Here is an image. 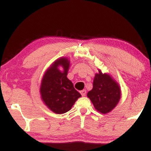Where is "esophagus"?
<instances>
[{
  "label": "esophagus",
  "mask_w": 151,
  "mask_h": 151,
  "mask_svg": "<svg viewBox=\"0 0 151 151\" xmlns=\"http://www.w3.org/2000/svg\"><path fill=\"white\" fill-rule=\"evenodd\" d=\"M80 93H81V96H85L86 94V90L84 89V90H82V91H81Z\"/></svg>",
  "instance_id": "34e87169"
}]
</instances>
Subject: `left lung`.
<instances>
[{"label":"left lung","mask_w":151,"mask_h":151,"mask_svg":"<svg viewBox=\"0 0 151 151\" xmlns=\"http://www.w3.org/2000/svg\"><path fill=\"white\" fill-rule=\"evenodd\" d=\"M94 108L101 114L110 112L119 103L121 89L110 75L99 70L93 82V89L87 93Z\"/></svg>","instance_id":"obj_1"}]
</instances>
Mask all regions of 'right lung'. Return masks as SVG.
I'll return each instance as SVG.
<instances>
[{
  "mask_svg": "<svg viewBox=\"0 0 151 151\" xmlns=\"http://www.w3.org/2000/svg\"><path fill=\"white\" fill-rule=\"evenodd\" d=\"M59 66L63 68L62 72L58 70ZM69 67V60L65 58L58 59L47 69L41 82V98L55 114H61L70 111L78 98L81 97L67 77Z\"/></svg>",
  "mask_w": 151,
  "mask_h": 151,
  "instance_id": "obj_1",
  "label": "right lung"
}]
</instances>
